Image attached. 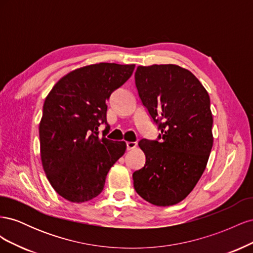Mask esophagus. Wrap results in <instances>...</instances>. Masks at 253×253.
<instances>
[{"instance_id": "esophagus-1", "label": "esophagus", "mask_w": 253, "mask_h": 253, "mask_svg": "<svg viewBox=\"0 0 253 253\" xmlns=\"http://www.w3.org/2000/svg\"><path fill=\"white\" fill-rule=\"evenodd\" d=\"M137 147V142H134V141H127L126 142V149L129 151V150H133Z\"/></svg>"}]
</instances>
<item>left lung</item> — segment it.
<instances>
[{"mask_svg":"<svg viewBox=\"0 0 253 253\" xmlns=\"http://www.w3.org/2000/svg\"><path fill=\"white\" fill-rule=\"evenodd\" d=\"M135 84L162 135L159 141H139L145 165L133 173L134 188L152 205H176L191 193L208 164L213 145L209 94L176 64L140 65Z\"/></svg>","mask_w":253,"mask_h":253,"instance_id":"obj_1","label":"left lung"}]
</instances>
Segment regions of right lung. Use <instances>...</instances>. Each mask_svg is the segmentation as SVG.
Returning a JSON list of instances; mask_svg holds the SVG:
<instances>
[{
  "label": "right lung",
  "mask_w": 253,
  "mask_h": 253,
  "mask_svg": "<svg viewBox=\"0 0 253 253\" xmlns=\"http://www.w3.org/2000/svg\"><path fill=\"white\" fill-rule=\"evenodd\" d=\"M134 68L104 62L83 66L63 76L45 98L41 162L51 187L66 201L80 204L98 196L112 166L125 154L126 143L98 136V126L106 124L111 94Z\"/></svg>",
  "instance_id": "obj_1"
}]
</instances>
